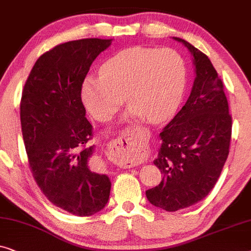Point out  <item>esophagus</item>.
<instances>
[{
    "label": "esophagus",
    "mask_w": 251,
    "mask_h": 251,
    "mask_svg": "<svg viewBox=\"0 0 251 251\" xmlns=\"http://www.w3.org/2000/svg\"><path fill=\"white\" fill-rule=\"evenodd\" d=\"M141 140L140 135L132 128L123 130V133L115 140L110 142L112 150L119 151V152H126V151H136L140 149Z\"/></svg>",
    "instance_id": "34e87169"
}]
</instances>
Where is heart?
I'll return each instance as SVG.
<instances>
[{"label": "heart", "instance_id": "heart-1", "mask_svg": "<svg viewBox=\"0 0 251 251\" xmlns=\"http://www.w3.org/2000/svg\"><path fill=\"white\" fill-rule=\"evenodd\" d=\"M186 82L185 62L172 49L133 47L105 60L100 75L82 85V101L92 117L107 122L127 101L130 115L149 122L165 121L181 100Z\"/></svg>", "mask_w": 251, "mask_h": 251}]
</instances>
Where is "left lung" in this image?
Instances as JSON below:
<instances>
[{
  "instance_id": "8db88e82",
  "label": "left lung",
  "mask_w": 251,
  "mask_h": 251,
  "mask_svg": "<svg viewBox=\"0 0 251 251\" xmlns=\"http://www.w3.org/2000/svg\"><path fill=\"white\" fill-rule=\"evenodd\" d=\"M196 79L191 94L160 133L161 147L154 165L159 185L146 191L153 206L167 211L188 208L206 198L216 184L230 152L232 117L224 85L208 56L189 42Z\"/></svg>"
}]
</instances>
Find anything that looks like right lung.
Instances as JSON below:
<instances>
[{
  "label": "right lung",
  "instance_id": "add662e5",
  "mask_svg": "<svg viewBox=\"0 0 251 251\" xmlns=\"http://www.w3.org/2000/svg\"><path fill=\"white\" fill-rule=\"evenodd\" d=\"M111 40L84 38L42 54L25 83L20 122L31 175L48 200L91 216L108 202L111 183L90 169L93 126L85 117L82 85L95 58Z\"/></svg>",
  "mask_w": 251,
  "mask_h": 251
}]
</instances>
